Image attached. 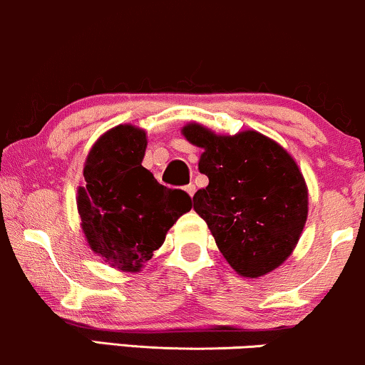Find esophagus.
Returning a JSON list of instances; mask_svg holds the SVG:
<instances>
[{
	"label": "esophagus",
	"mask_w": 365,
	"mask_h": 365,
	"mask_svg": "<svg viewBox=\"0 0 365 365\" xmlns=\"http://www.w3.org/2000/svg\"><path fill=\"white\" fill-rule=\"evenodd\" d=\"M185 192L190 197H194V194H195V185H194V183H188V185L185 187Z\"/></svg>",
	"instance_id": "34e87169"
}]
</instances>
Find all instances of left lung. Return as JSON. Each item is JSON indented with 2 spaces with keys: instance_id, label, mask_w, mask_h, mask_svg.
Masks as SVG:
<instances>
[{
  "instance_id": "8db88e82",
  "label": "left lung",
  "mask_w": 365,
  "mask_h": 365,
  "mask_svg": "<svg viewBox=\"0 0 365 365\" xmlns=\"http://www.w3.org/2000/svg\"><path fill=\"white\" fill-rule=\"evenodd\" d=\"M188 143L204 149L194 209L207 222L219 252L243 277H262L287 260L308 219V187L280 144L257 130L219 135L187 124Z\"/></svg>"
}]
</instances>
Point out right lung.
Masks as SVG:
<instances>
[{
    "label": "right lung",
    "instance_id": "right-lung-1",
    "mask_svg": "<svg viewBox=\"0 0 365 365\" xmlns=\"http://www.w3.org/2000/svg\"><path fill=\"white\" fill-rule=\"evenodd\" d=\"M146 133L130 124L107 130L88 153L78 212L88 245L118 270L139 272L163 245L192 199L144 168Z\"/></svg>",
    "mask_w": 365,
    "mask_h": 365
}]
</instances>
